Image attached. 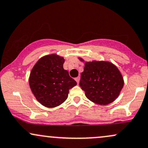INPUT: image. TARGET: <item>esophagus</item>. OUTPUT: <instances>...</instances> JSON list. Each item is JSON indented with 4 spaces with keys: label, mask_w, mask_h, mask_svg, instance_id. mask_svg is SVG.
Wrapping results in <instances>:
<instances>
[{
    "label": "esophagus",
    "mask_w": 148,
    "mask_h": 148,
    "mask_svg": "<svg viewBox=\"0 0 148 148\" xmlns=\"http://www.w3.org/2000/svg\"><path fill=\"white\" fill-rule=\"evenodd\" d=\"M79 79H80V77H79V76H78V77L75 78V81H76V83H77V84H79Z\"/></svg>",
    "instance_id": "1"
}]
</instances>
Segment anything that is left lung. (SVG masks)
<instances>
[{"label": "left lung", "instance_id": "8db88e82", "mask_svg": "<svg viewBox=\"0 0 148 148\" xmlns=\"http://www.w3.org/2000/svg\"><path fill=\"white\" fill-rule=\"evenodd\" d=\"M81 61H84L79 58ZM79 85L86 97L99 105H107L115 101L124 86V80L118 67L110 62H85Z\"/></svg>", "mask_w": 148, "mask_h": 148}]
</instances>
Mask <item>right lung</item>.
<instances>
[{
  "mask_svg": "<svg viewBox=\"0 0 148 148\" xmlns=\"http://www.w3.org/2000/svg\"><path fill=\"white\" fill-rule=\"evenodd\" d=\"M63 57L50 54L42 57L34 65L29 76L32 92L42 105L54 108L67 99L69 89L76 82L64 69Z\"/></svg>",
  "mask_w": 148,
  "mask_h": 148,
  "instance_id": "obj_1",
  "label": "right lung"
}]
</instances>
